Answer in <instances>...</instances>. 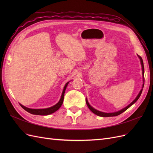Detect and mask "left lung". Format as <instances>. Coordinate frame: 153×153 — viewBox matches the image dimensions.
I'll return each mask as SVG.
<instances>
[{
    "label": "left lung",
    "instance_id": "left-lung-1",
    "mask_svg": "<svg viewBox=\"0 0 153 153\" xmlns=\"http://www.w3.org/2000/svg\"><path fill=\"white\" fill-rule=\"evenodd\" d=\"M138 57H139V59H140V62H141V65H142V74H143V82H144V67H143V60H142V57H141L140 56H139V55H138ZM143 85H144V84H143V87H143ZM142 89H141V91H140V92H139V94H138V96H137V98H136L135 100H134L130 104H129L128 106H127L126 107H125L124 108L122 109L121 110L118 111V112H114V113H105V112H100V111H98V110H96V109L92 108V106L89 104V103H88V101H87V100H86V103H87V105L88 107H89V108L91 110V112H93L94 114H95L97 115H99V116H101V117H112V116H117V115H120L121 114H122L123 112H124V111H126L128 108L130 107V106H131L133 104H134V103H135L136 102V101L138 100V98H140V95H141V94H142Z\"/></svg>",
    "mask_w": 153,
    "mask_h": 153
}]
</instances>
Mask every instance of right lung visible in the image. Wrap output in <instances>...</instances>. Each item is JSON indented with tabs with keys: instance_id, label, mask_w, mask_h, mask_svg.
<instances>
[{
	"instance_id": "obj_1",
	"label": "right lung",
	"mask_w": 153,
	"mask_h": 153,
	"mask_svg": "<svg viewBox=\"0 0 153 153\" xmlns=\"http://www.w3.org/2000/svg\"><path fill=\"white\" fill-rule=\"evenodd\" d=\"M68 83L69 82H67L66 85H65V86H64V87L61 98V99H60L59 102L56 105H55L54 106H52V107H50V108H44V109H32V108H27V107H25V106H23L21 104H20V105L23 108L27 111V112H28L29 113L32 114L40 115H49V114H52V113L55 112V111H57V110H59V108L61 107V105H62L63 100H64V92H65V91H66V89Z\"/></svg>"
}]
</instances>
